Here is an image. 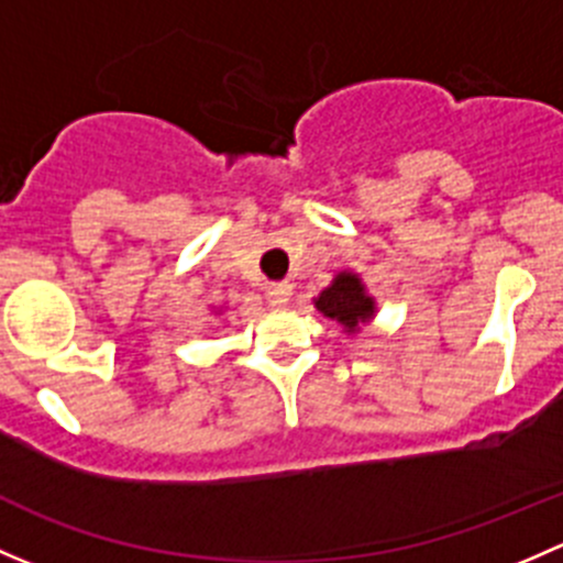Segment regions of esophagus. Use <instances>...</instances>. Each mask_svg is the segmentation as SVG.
Listing matches in <instances>:
<instances>
[{"label":"esophagus","instance_id":"esophagus-1","mask_svg":"<svg viewBox=\"0 0 563 563\" xmlns=\"http://www.w3.org/2000/svg\"><path fill=\"white\" fill-rule=\"evenodd\" d=\"M288 297H291V286L288 283H272V286H266V299H269L272 308H283L288 302Z\"/></svg>","mask_w":563,"mask_h":563}]
</instances>
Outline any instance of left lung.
<instances>
[{
    "label": "left lung",
    "mask_w": 563,
    "mask_h": 563,
    "mask_svg": "<svg viewBox=\"0 0 563 563\" xmlns=\"http://www.w3.org/2000/svg\"><path fill=\"white\" fill-rule=\"evenodd\" d=\"M313 305L323 318L340 323L345 334L362 332V327H367L378 313L376 297L367 291L365 280L351 269L338 272L332 283L313 299Z\"/></svg>",
    "instance_id": "1"
}]
</instances>
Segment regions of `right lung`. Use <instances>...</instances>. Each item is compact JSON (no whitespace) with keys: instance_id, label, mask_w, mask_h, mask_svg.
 Instances as JSON below:
<instances>
[{"instance_id":"obj_1","label":"right lung","mask_w":563,"mask_h":563,"mask_svg":"<svg viewBox=\"0 0 563 563\" xmlns=\"http://www.w3.org/2000/svg\"><path fill=\"white\" fill-rule=\"evenodd\" d=\"M212 313L220 316V313H223V308H212Z\"/></svg>"}]
</instances>
